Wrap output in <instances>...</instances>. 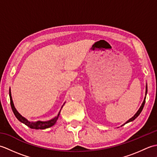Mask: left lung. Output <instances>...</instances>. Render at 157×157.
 I'll return each instance as SVG.
<instances>
[{"mask_svg":"<svg viewBox=\"0 0 157 157\" xmlns=\"http://www.w3.org/2000/svg\"><path fill=\"white\" fill-rule=\"evenodd\" d=\"M146 94H147V86H146ZM145 101H146V96H145V98H144V101H143L141 106H140V109H139L138 111H137V113H136V114L134 115V117H132L131 119H129L128 120V121H126L123 125H125V124H126V123H129V122H131V121H134V120L136 117H138V115H139L140 114V113L142 112L143 108H144V104H145ZM123 125H122V126H123Z\"/></svg>","mask_w":157,"mask_h":157,"instance_id":"obj_1","label":"left lung"}]
</instances>
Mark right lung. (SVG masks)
Wrapping results in <instances>:
<instances>
[{
  "label": "right lung",
  "mask_w": 157,
  "mask_h": 157,
  "mask_svg": "<svg viewBox=\"0 0 157 157\" xmlns=\"http://www.w3.org/2000/svg\"><path fill=\"white\" fill-rule=\"evenodd\" d=\"M9 96H10V102H11V109L13 110V113H14V115H15V117H17V119L19 121H21V123H24L25 125L28 126L29 128H30L32 129H44L48 128H50V127L54 125L56 123V122L57 121V120L59 117L60 113H61V109L60 110V111L59 113V114L57 115V116L55 117V118H53L51 120H49V121H36V122L29 121L27 119H25V117H23V116L20 115L19 113H18V111L16 110L15 106H14V104H13V100H12L11 90H9ZM63 105H64V104H63ZM63 105L62 106V107L63 106ZM62 107H61V109H62Z\"/></svg>",
  "instance_id": "right-lung-1"
}]
</instances>
